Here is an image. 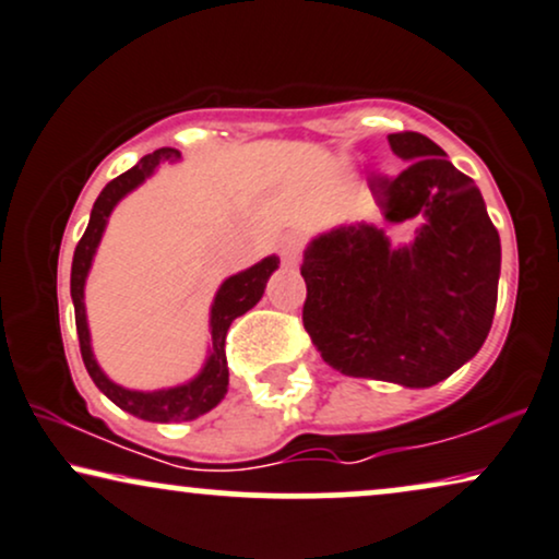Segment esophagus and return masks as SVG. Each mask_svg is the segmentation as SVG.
<instances>
[{"label":"esophagus","mask_w":559,"mask_h":559,"mask_svg":"<svg viewBox=\"0 0 559 559\" xmlns=\"http://www.w3.org/2000/svg\"><path fill=\"white\" fill-rule=\"evenodd\" d=\"M278 252H281V260H284L286 265H299V260H301V239L294 237V235L284 237V239H281V245H278Z\"/></svg>","instance_id":"obj_1"}]
</instances>
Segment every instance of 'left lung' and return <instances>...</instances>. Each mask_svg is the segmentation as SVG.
Here are the masks:
<instances>
[{
    "label": "left lung",
    "mask_w": 559,
    "mask_h": 559,
    "mask_svg": "<svg viewBox=\"0 0 559 559\" xmlns=\"http://www.w3.org/2000/svg\"><path fill=\"white\" fill-rule=\"evenodd\" d=\"M407 169L379 182L386 227L420 218L413 242L341 224L304 250V328L345 377L426 390L472 361L498 301L500 237L483 193L415 131L390 133Z\"/></svg>",
    "instance_id": "left-lung-1"
}]
</instances>
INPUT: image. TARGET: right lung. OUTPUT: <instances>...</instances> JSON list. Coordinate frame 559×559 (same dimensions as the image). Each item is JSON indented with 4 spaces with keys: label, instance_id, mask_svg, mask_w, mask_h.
<instances>
[{
    "label": "right lung",
    "instance_id": "1",
    "mask_svg": "<svg viewBox=\"0 0 559 559\" xmlns=\"http://www.w3.org/2000/svg\"><path fill=\"white\" fill-rule=\"evenodd\" d=\"M178 150H157L146 157H141L129 173L118 175L116 180H110L103 188V193L97 195L95 206H92L90 224L84 229L74 250L72 260V301H74V317H76V335H80V350L82 361L87 366V373L95 381V386L100 390L110 402H116L118 407L126 413L136 415L141 420L150 423H186L195 420L198 415H206L209 409H214L218 402L224 400L229 386V369H227V353H224V341H227L229 324L250 312L255 304L263 299L265 284L271 278L281 260L275 255H267L247 271H239L229 275L211 301L209 312V356L203 361L201 371L193 379L182 381V384L165 386V390H129V386L116 384L108 373L100 369L95 353H92V337H90V324H87V307H84V284H87V275L95 260L97 247L108 227V218L112 209L123 201L131 190H136L141 182H146L157 173L159 165L165 162H178Z\"/></svg>",
    "mask_w": 559,
    "mask_h": 559
}]
</instances>
